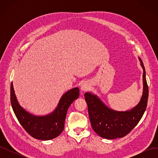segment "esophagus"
Returning <instances> with one entry per match:
<instances>
[{
	"label": "esophagus",
	"mask_w": 158,
	"mask_h": 158,
	"mask_svg": "<svg viewBox=\"0 0 158 158\" xmlns=\"http://www.w3.org/2000/svg\"><path fill=\"white\" fill-rule=\"evenodd\" d=\"M90 86H89V83L85 82L82 84V85H81V90L83 91V92H85V91L88 90Z\"/></svg>",
	"instance_id": "obj_1"
}]
</instances>
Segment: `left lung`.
Wrapping results in <instances>:
<instances>
[{
    "instance_id": "8db88e82",
    "label": "left lung",
    "mask_w": 158,
    "mask_h": 158,
    "mask_svg": "<svg viewBox=\"0 0 158 158\" xmlns=\"http://www.w3.org/2000/svg\"><path fill=\"white\" fill-rule=\"evenodd\" d=\"M143 68V94L136 107L127 111H117L107 107L96 95L89 92L84 94L88 105L91 125L98 135L106 139H115L127 135L139 123L147 107L148 86L146 78V71L142 60Z\"/></svg>"
}]
</instances>
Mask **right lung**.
<instances>
[{"label": "right lung", "instance_id": "1", "mask_svg": "<svg viewBox=\"0 0 158 158\" xmlns=\"http://www.w3.org/2000/svg\"><path fill=\"white\" fill-rule=\"evenodd\" d=\"M79 92L78 88L66 92L60 98L55 111L45 116L33 115L19 105L12 83L10 85V102L14 114L25 131L36 139L49 140L57 137L63 132L68 109L71 103L78 98Z\"/></svg>", "mask_w": 158, "mask_h": 158}]
</instances>
